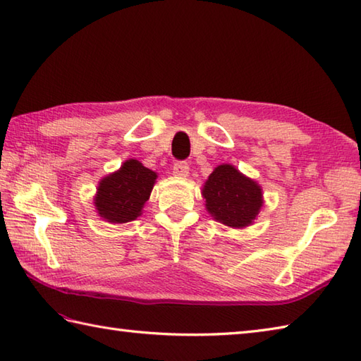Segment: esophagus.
Returning <instances> with one entry per match:
<instances>
[{
    "label": "esophagus",
    "mask_w": 361,
    "mask_h": 361,
    "mask_svg": "<svg viewBox=\"0 0 361 361\" xmlns=\"http://www.w3.org/2000/svg\"><path fill=\"white\" fill-rule=\"evenodd\" d=\"M173 173L176 176H188L189 175V164L185 161H178L173 164Z\"/></svg>",
    "instance_id": "34e87169"
}]
</instances>
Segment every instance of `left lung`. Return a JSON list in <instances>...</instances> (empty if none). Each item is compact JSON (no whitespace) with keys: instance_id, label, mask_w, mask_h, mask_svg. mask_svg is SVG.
Masks as SVG:
<instances>
[{"instance_id":"obj_1","label":"left lung","mask_w":361,"mask_h":361,"mask_svg":"<svg viewBox=\"0 0 361 361\" xmlns=\"http://www.w3.org/2000/svg\"><path fill=\"white\" fill-rule=\"evenodd\" d=\"M202 195L211 216L231 228L250 226L264 204L262 188L231 164L214 169Z\"/></svg>"}]
</instances>
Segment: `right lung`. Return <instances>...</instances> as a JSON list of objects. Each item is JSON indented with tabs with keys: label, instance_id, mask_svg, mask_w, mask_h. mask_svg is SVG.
Segmentation results:
<instances>
[{
	"label": "right lung",
	"instance_id": "obj_1",
	"mask_svg": "<svg viewBox=\"0 0 361 361\" xmlns=\"http://www.w3.org/2000/svg\"><path fill=\"white\" fill-rule=\"evenodd\" d=\"M157 176L137 159H127L119 171L99 183L94 197L97 214L110 224H127L140 217Z\"/></svg>",
	"mask_w": 361,
	"mask_h": 361
}]
</instances>
